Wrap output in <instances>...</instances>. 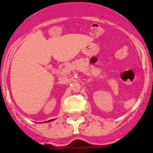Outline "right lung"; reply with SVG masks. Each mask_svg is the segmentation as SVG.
<instances>
[{
  "instance_id": "obj_1",
  "label": "right lung",
  "mask_w": 153,
  "mask_h": 153,
  "mask_svg": "<svg viewBox=\"0 0 153 153\" xmlns=\"http://www.w3.org/2000/svg\"><path fill=\"white\" fill-rule=\"evenodd\" d=\"M52 120H48V121H47V122H51V121H52Z\"/></svg>"
}]
</instances>
